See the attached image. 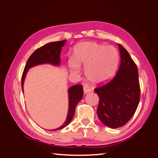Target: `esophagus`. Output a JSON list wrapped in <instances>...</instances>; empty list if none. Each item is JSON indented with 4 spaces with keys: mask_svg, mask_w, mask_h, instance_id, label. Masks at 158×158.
Returning a JSON list of instances; mask_svg holds the SVG:
<instances>
[{
    "mask_svg": "<svg viewBox=\"0 0 158 158\" xmlns=\"http://www.w3.org/2000/svg\"><path fill=\"white\" fill-rule=\"evenodd\" d=\"M90 91H91V89L89 88H88V87H86V86L84 87V94H86L90 92Z\"/></svg>",
    "mask_w": 158,
    "mask_h": 158,
    "instance_id": "1",
    "label": "esophagus"
}]
</instances>
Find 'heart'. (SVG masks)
<instances>
[{
  "mask_svg": "<svg viewBox=\"0 0 158 158\" xmlns=\"http://www.w3.org/2000/svg\"><path fill=\"white\" fill-rule=\"evenodd\" d=\"M74 58L68 63L71 73L78 74L80 65L85 66V76L95 85L103 84L111 80L118 63V54L114 47L95 42H85L78 45Z\"/></svg>",
  "mask_w": 158,
  "mask_h": 158,
  "instance_id": "obj_1",
  "label": "heart"
}]
</instances>
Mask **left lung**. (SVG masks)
Returning <instances> with one entry per match:
<instances>
[{"label":"left lung","instance_id":"left-lung-1","mask_svg":"<svg viewBox=\"0 0 158 158\" xmlns=\"http://www.w3.org/2000/svg\"><path fill=\"white\" fill-rule=\"evenodd\" d=\"M121 64L115 76L94 89L99 96L97 113L103 124L111 128L124 126L135 114L140 98L137 66L128 52L118 44Z\"/></svg>","mask_w":158,"mask_h":158}]
</instances>
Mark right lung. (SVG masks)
<instances>
[{
	"instance_id": "1",
	"label": "right lung",
	"mask_w": 158,
	"mask_h": 158,
	"mask_svg": "<svg viewBox=\"0 0 158 158\" xmlns=\"http://www.w3.org/2000/svg\"><path fill=\"white\" fill-rule=\"evenodd\" d=\"M66 40L60 41L51 42L36 49L28 59L23 70L22 76V89L23 92V85L25 77L29 69L33 66L41 64H51L52 65L59 66L60 63V51ZM69 107L68 115L66 120L61 127L52 131H58L67 126L73 119L75 113V109L78 103L82 99L84 94L82 85H75L70 87L69 90Z\"/></svg>"
}]
</instances>
